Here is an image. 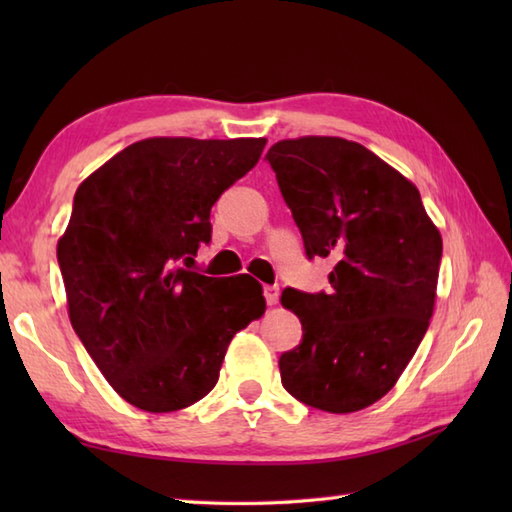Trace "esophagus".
<instances>
[{
    "label": "esophagus",
    "mask_w": 512,
    "mask_h": 512,
    "mask_svg": "<svg viewBox=\"0 0 512 512\" xmlns=\"http://www.w3.org/2000/svg\"><path fill=\"white\" fill-rule=\"evenodd\" d=\"M264 297H266V303H268L270 308L277 306V301H279V288H277V286H266V288H264Z\"/></svg>",
    "instance_id": "34e87169"
}]
</instances>
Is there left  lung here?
<instances>
[{
  "instance_id": "obj_1",
  "label": "left lung",
  "mask_w": 512,
  "mask_h": 512,
  "mask_svg": "<svg viewBox=\"0 0 512 512\" xmlns=\"http://www.w3.org/2000/svg\"><path fill=\"white\" fill-rule=\"evenodd\" d=\"M308 257H332V290L286 288L301 343L281 383L306 405L361 411L398 383L433 317L442 237L416 184L339 136L279 140L266 154Z\"/></svg>"
}]
</instances>
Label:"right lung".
Returning <instances> with one entry per match:
<instances>
[{
    "label": "right lung",
    "instance_id": "obj_1",
    "mask_svg": "<svg viewBox=\"0 0 512 512\" xmlns=\"http://www.w3.org/2000/svg\"><path fill=\"white\" fill-rule=\"evenodd\" d=\"M264 147L266 138H145L76 189L57 244L68 314L129 405L169 413L204 398L233 336L264 314L253 277L189 270L211 239V206Z\"/></svg>",
    "mask_w": 512,
    "mask_h": 512
}]
</instances>
